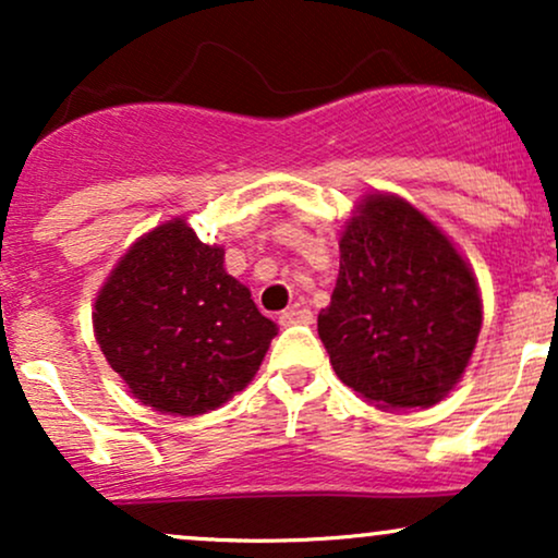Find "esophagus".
<instances>
[{
    "label": "esophagus",
    "mask_w": 558,
    "mask_h": 558,
    "mask_svg": "<svg viewBox=\"0 0 558 558\" xmlns=\"http://www.w3.org/2000/svg\"><path fill=\"white\" fill-rule=\"evenodd\" d=\"M312 312L304 306H291V310L280 312V325H312Z\"/></svg>",
    "instance_id": "34e87169"
}]
</instances>
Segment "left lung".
Segmentation results:
<instances>
[{
	"mask_svg": "<svg viewBox=\"0 0 558 558\" xmlns=\"http://www.w3.org/2000/svg\"><path fill=\"white\" fill-rule=\"evenodd\" d=\"M341 270L317 332L351 390L380 409H427L459 383L475 351L483 301L453 243L390 194L356 204Z\"/></svg>",
	"mask_w": 558,
	"mask_h": 558,
	"instance_id": "1",
	"label": "left lung"
}]
</instances>
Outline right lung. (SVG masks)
<instances>
[{"instance_id": "right-lung-1", "label": "right lung", "mask_w": 558, "mask_h": 558, "mask_svg": "<svg viewBox=\"0 0 558 558\" xmlns=\"http://www.w3.org/2000/svg\"><path fill=\"white\" fill-rule=\"evenodd\" d=\"M222 257L175 217L141 235L96 296L101 354L157 412L196 417L222 407L252 383L278 336Z\"/></svg>"}]
</instances>
